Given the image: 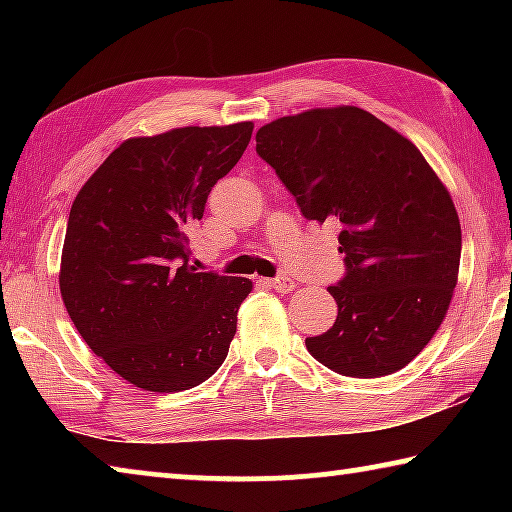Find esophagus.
Returning <instances> with one entry per match:
<instances>
[{
	"label": "esophagus",
	"mask_w": 512,
	"mask_h": 512,
	"mask_svg": "<svg viewBox=\"0 0 512 512\" xmlns=\"http://www.w3.org/2000/svg\"><path fill=\"white\" fill-rule=\"evenodd\" d=\"M268 287H273L277 293H291L296 289V282L291 280L289 275H280V277H273V280H266Z\"/></svg>",
	"instance_id": "obj_1"
}]
</instances>
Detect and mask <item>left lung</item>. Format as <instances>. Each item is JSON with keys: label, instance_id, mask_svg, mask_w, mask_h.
<instances>
[{"label": "left lung", "instance_id": "1", "mask_svg": "<svg viewBox=\"0 0 512 512\" xmlns=\"http://www.w3.org/2000/svg\"><path fill=\"white\" fill-rule=\"evenodd\" d=\"M257 153L309 221L339 223V316L307 350L345 377L393 375L438 332L461 264V221L411 140L357 106L311 108L257 131Z\"/></svg>", "mask_w": 512, "mask_h": 512}]
</instances>
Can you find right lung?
I'll use <instances>...</instances> for the list:
<instances>
[{"mask_svg": "<svg viewBox=\"0 0 512 512\" xmlns=\"http://www.w3.org/2000/svg\"><path fill=\"white\" fill-rule=\"evenodd\" d=\"M253 128L239 121L131 137L74 198L60 296L90 350L137 388L189 391L228 357L253 282L196 273L187 232Z\"/></svg>", "mask_w": 512, "mask_h": 512, "instance_id": "obj_1", "label": "right lung"}]
</instances>
